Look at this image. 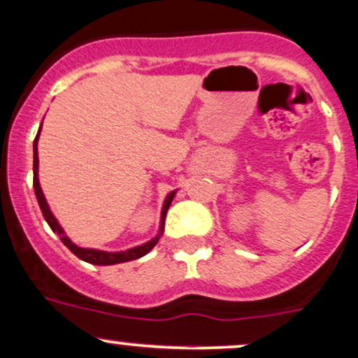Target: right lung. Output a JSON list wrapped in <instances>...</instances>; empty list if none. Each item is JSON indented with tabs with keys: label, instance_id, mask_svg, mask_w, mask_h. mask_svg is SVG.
<instances>
[{
	"label": "right lung",
	"instance_id": "add662e5",
	"mask_svg": "<svg viewBox=\"0 0 358 358\" xmlns=\"http://www.w3.org/2000/svg\"><path fill=\"white\" fill-rule=\"evenodd\" d=\"M43 126V124H41ZM41 126H39V131L36 134V138H34V143H33V152H34V157H33V186H34V194H36V199H38V204L41 207V213L44 215V219H46V222L50 224L51 231L56 232L57 236H59V239L63 244L68 247L71 252L79 257L81 260H85V262H90V264H94V266H114V264H121V262H129V260H136L139 257H143L149 252V250L154 249V245L157 244L159 237L162 236V232H164V220H166V214H167V209H169L172 199H174L176 196V191H172L167 194L166 201H164V206H162V213H161V226H159V234L154 239H151L149 242H145L143 245H138V247H132V249H127V250H122V252H104V250H96V249H85V247H78L76 244H73L71 241H69V237L66 236L63 227L57 224V220L52 213L50 210V206H48L46 199H44V194L41 191V186H39V179H38V166H39V159H38V139H39V132H41Z\"/></svg>",
	"mask_w": 358,
	"mask_h": 358
}]
</instances>
